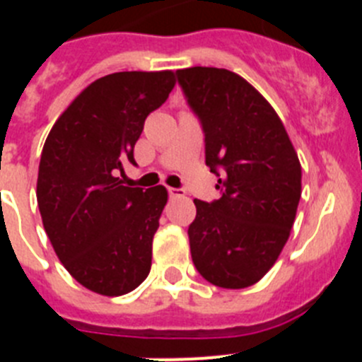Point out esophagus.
<instances>
[{"label":"esophagus","mask_w":362,"mask_h":362,"mask_svg":"<svg viewBox=\"0 0 362 362\" xmlns=\"http://www.w3.org/2000/svg\"><path fill=\"white\" fill-rule=\"evenodd\" d=\"M166 190H168V197H172V199H174V197L185 196V192L181 190V188H172V187H168V188H166Z\"/></svg>","instance_id":"esophagus-1"}]
</instances>
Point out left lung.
<instances>
[{
	"label": "left lung",
	"mask_w": 362,
	"mask_h": 362,
	"mask_svg": "<svg viewBox=\"0 0 362 362\" xmlns=\"http://www.w3.org/2000/svg\"><path fill=\"white\" fill-rule=\"evenodd\" d=\"M204 134V161L219 199H194L192 261L209 283L246 288L274 267L300 199V163L279 116L238 74L214 66L175 72Z\"/></svg>",
	"instance_id": "8db88e82"
}]
</instances>
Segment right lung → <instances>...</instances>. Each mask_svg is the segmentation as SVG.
Wrapping results in <instances>:
<instances>
[{"mask_svg": "<svg viewBox=\"0 0 362 362\" xmlns=\"http://www.w3.org/2000/svg\"><path fill=\"white\" fill-rule=\"evenodd\" d=\"M175 85L174 72H116L95 79L50 130L37 172V206L70 276L101 296L146 279L166 188L124 187L146 116Z\"/></svg>", "mask_w": 362, "mask_h": 362, "instance_id": "1", "label": "right lung"}]
</instances>
